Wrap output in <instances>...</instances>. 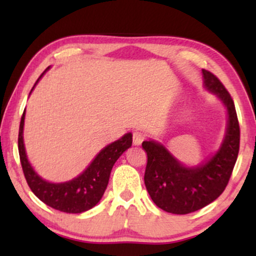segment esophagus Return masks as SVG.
Returning a JSON list of instances; mask_svg holds the SVG:
<instances>
[{"mask_svg":"<svg viewBox=\"0 0 256 256\" xmlns=\"http://www.w3.org/2000/svg\"><path fill=\"white\" fill-rule=\"evenodd\" d=\"M132 138H134V144L140 146L146 140V134L140 131H134V134H132Z\"/></svg>","mask_w":256,"mask_h":256,"instance_id":"obj_1","label":"esophagus"}]
</instances>
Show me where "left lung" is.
<instances>
[{
    "label": "left lung",
    "mask_w": 256,
    "mask_h": 256,
    "mask_svg": "<svg viewBox=\"0 0 256 256\" xmlns=\"http://www.w3.org/2000/svg\"><path fill=\"white\" fill-rule=\"evenodd\" d=\"M204 83L225 104L228 128L216 154L202 165L185 167L164 146L144 140V183L154 204L165 212L188 214L201 210L222 195L234 171L240 150V124L234 100L218 77L202 70Z\"/></svg>",
    "instance_id": "1"
}]
</instances>
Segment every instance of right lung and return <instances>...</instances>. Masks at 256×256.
I'll list each match as a JSON object with an SVG mask.
<instances>
[{
    "label": "right lung",
    "instance_id": "1",
    "mask_svg": "<svg viewBox=\"0 0 256 256\" xmlns=\"http://www.w3.org/2000/svg\"><path fill=\"white\" fill-rule=\"evenodd\" d=\"M42 76L40 74V77ZM24 119L25 110L20 120L18 146L22 172L32 192L49 207L64 213H82L98 204L107 188L114 164L132 144V134H126L120 140L102 149L90 166L77 178L66 183H49L34 171L26 158L22 140Z\"/></svg>",
    "mask_w": 256,
    "mask_h": 256
}]
</instances>
